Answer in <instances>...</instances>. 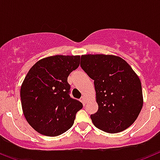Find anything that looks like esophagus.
<instances>
[{"label": "esophagus", "instance_id": "obj_1", "mask_svg": "<svg viewBox=\"0 0 160 160\" xmlns=\"http://www.w3.org/2000/svg\"><path fill=\"white\" fill-rule=\"evenodd\" d=\"M81 101H82V102L83 103V105H85V104H86V102H87V98L85 97V96H82V97L81 98Z\"/></svg>", "mask_w": 160, "mask_h": 160}]
</instances>
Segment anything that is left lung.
<instances>
[{
    "mask_svg": "<svg viewBox=\"0 0 160 160\" xmlns=\"http://www.w3.org/2000/svg\"><path fill=\"white\" fill-rule=\"evenodd\" d=\"M80 66L94 80L98 109L90 118L96 128L114 134L132 125L143 102L141 82L129 64L117 56L87 54Z\"/></svg>",
    "mask_w": 160,
    "mask_h": 160,
    "instance_id": "left-lung-1",
    "label": "left lung"
}]
</instances>
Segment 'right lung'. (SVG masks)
<instances>
[{"label":"right lung","mask_w":160,"mask_h":160,"mask_svg":"<svg viewBox=\"0 0 160 160\" xmlns=\"http://www.w3.org/2000/svg\"><path fill=\"white\" fill-rule=\"evenodd\" d=\"M80 64L79 56L56 55L38 61L21 87L24 115L35 131L58 136L73 126L82 103L70 97L67 78Z\"/></svg>","instance_id":"add662e5"}]
</instances>
